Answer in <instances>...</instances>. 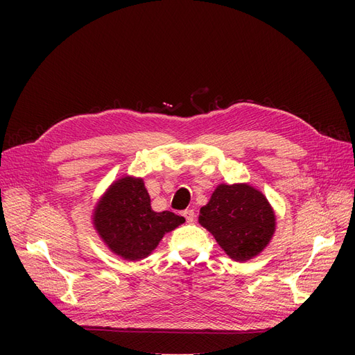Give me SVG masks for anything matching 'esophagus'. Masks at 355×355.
<instances>
[{"instance_id":"obj_1","label":"esophagus","mask_w":355,"mask_h":355,"mask_svg":"<svg viewBox=\"0 0 355 355\" xmlns=\"http://www.w3.org/2000/svg\"><path fill=\"white\" fill-rule=\"evenodd\" d=\"M182 216H184L187 219V222H189V223L196 220V213H194V210H191V209H187V210L182 211Z\"/></svg>"}]
</instances>
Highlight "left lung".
<instances>
[{"mask_svg": "<svg viewBox=\"0 0 355 355\" xmlns=\"http://www.w3.org/2000/svg\"><path fill=\"white\" fill-rule=\"evenodd\" d=\"M198 222L235 262H247L263 252L275 232V211L262 191L249 184H220Z\"/></svg>", "mask_w": 355, "mask_h": 355, "instance_id": "1", "label": "left lung"}]
</instances>
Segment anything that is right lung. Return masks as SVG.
I'll return each instance as SVG.
<instances>
[{
    "instance_id": "add662e5",
    "label": "right lung",
    "mask_w": 355,
    "mask_h": 355,
    "mask_svg": "<svg viewBox=\"0 0 355 355\" xmlns=\"http://www.w3.org/2000/svg\"><path fill=\"white\" fill-rule=\"evenodd\" d=\"M93 227L108 249L124 261L151 254L161 239L185 222L173 211H154L142 178L114 180L96 202Z\"/></svg>"
}]
</instances>
